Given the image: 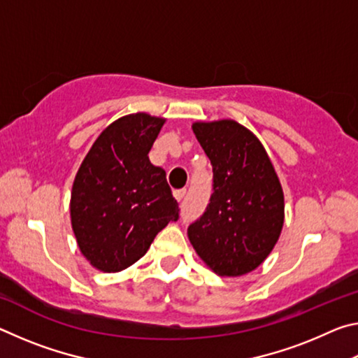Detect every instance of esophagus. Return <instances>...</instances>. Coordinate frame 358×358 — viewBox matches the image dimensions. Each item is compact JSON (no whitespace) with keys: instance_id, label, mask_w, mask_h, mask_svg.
<instances>
[{"instance_id":"esophagus-1","label":"esophagus","mask_w":358,"mask_h":358,"mask_svg":"<svg viewBox=\"0 0 358 358\" xmlns=\"http://www.w3.org/2000/svg\"><path fill=\"white\" fill-rule=\"evenodd\" d=\"M173 196H175V199H177L178 202H181L185 199V196H186V189H177V191H173Z\"/></svg>"}]
</instances>
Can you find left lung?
Masks as SVG:
<instances>
[{
	"mask_svg": "<svg viewBox=\"0 0 358 358\" xmlns=\"http://www.w3.org/2000/svg\"><path fill=\"white\" fill-rule=\"evenodd\" d=\"M192 131L213 166V194L187 237L215 273L246 275L268 257L281 235L280 178L264 145L237 121H197Z\"/></svg>",
	"mask_w": 358,
	"mask_h": 358,
	"instance_id": "8db88e82",
	"label": "left lung"
}]
</instances>
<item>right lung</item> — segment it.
Wrapping results in <instances>:
<instances>
[{
    "mask_svg": "<svg viewBox=\"0 0 358 358\" xmlns=\"http://www.w3.org/2000/svg\"><path fill=\"white\" fill-rule=\"evenodd\" d=\"M164 123V118L142 112L113 121L76 175L72 230L83 256L106 273L136 264L157 232L180 216L166 171L148 159Z\"/></svg>",
    "mask_w": 358,
    "mask_h": 358,
    "instance_id": "right-lung-1",
    "label": "right lung"
}]
</instances>
